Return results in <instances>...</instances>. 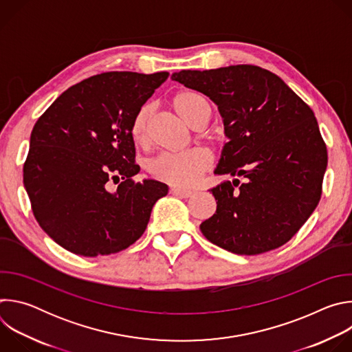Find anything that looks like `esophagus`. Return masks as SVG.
Returning <instances> with one entry per match:
<instances>
[{"mask_svg":"<svg viewBox=\"0 0 352 352\" xmlns=\"http://www.w3.org/2000/svg\"><path fill=\"white\" fill-rule=\"evenodd\" d=\"M171 192L179 197H190L193 195L192 190L189 189H184V188H178V186H173L171 188Z\"/></svg>","mask_w":352,"mask_h":352,"instance_id":"esophagus-1","label":"esophagus"}]
</instances>
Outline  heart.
<instances>
[{"instance_id":"1","label":"heart","mask_w":352,"mask_h":352,"mask_svg":"<svg viewBox=\"0 0 352 352\" xmlns=\"http://www.w3.org/2000/svg\"><path fill=\"white\" fill-rule=\"evenodd\" d=\"M173 107L177 114L193 128H202L210 120L212 107L208 100L193 90H181L173 97ZM152 107L142 106L133 116L129 133L135 144L147 140L148 118ZM212 164V155L205 147H193L182 153H166L155 157L147 164L148 173L155 178L171 185L188 186L195 184Z\"/></svg>"}]
</instances>
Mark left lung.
I'll use <instances>...</instances> for the list:
<instances>
[{
    "mask_svg": "<svg viewBox=\"0 0 352 352\" xmlns=\"http://www.w3.org/2000/svg\"><path fill=\"white\" fill-rule=\"evenodd\" d=\"M171 78L217 104L230 140L214 173L245 178L210 189L217 209L200 231L236 255L265 254L288 242L316 209L327 167L311 107L256 65L184 69Z\"/></svg>",
    "mask_w": 352,
    "mask_h": 352,
    "instance_id": "8db88e82",
    "label": "left lung"
}]
</instances>
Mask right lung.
Here are the masks:
<instances>
[{"mask_svg": "<svg viewBox=\"0 0 352 352\" xmlns=\"http://www.w3.org/2000/svg\"><path fill=\"white\" fill-rule=\"evenodd\" d=\"M168 72H104L67 89L37 120L23 184L38 226L72 254L121 252L144 232L168 192L139 173L129 133L135 113ZM111 183H118L110 191Z\"/></svg>", "mask_w": 352, "mask_h": 352, "instance_id": "obj_1", "label": "right lung"}]
</instances>
